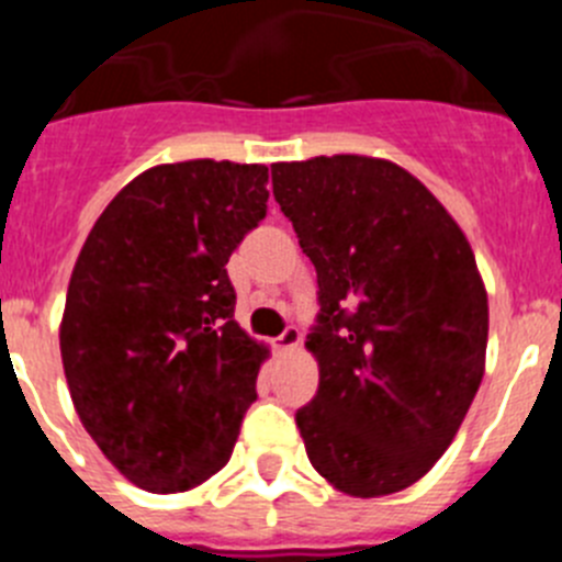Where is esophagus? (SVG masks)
Here are the masks:
<instances>
[{"mask_svg": "<svg viewBox=\"0 0 562 562\" xmlns=\"http://www.w3.org/2000/svg\"><path fill=\"white\" fill-rule=\"evenodd\" d=\"M301 346V329L297 326H286L284 331H281V337H276V349L278 351H292Z\"/></svg>", "mask_w": 562, "mask_h": 562, "instance_id": "1", "label": "esophagus"}]
</instances>
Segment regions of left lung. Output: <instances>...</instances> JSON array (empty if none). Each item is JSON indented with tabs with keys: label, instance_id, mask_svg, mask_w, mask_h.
<instances>
[{
	"label": "left lung",
	"instance_id": "left-lung-1",
	"mask_svg": "<svg viewBox=\"0 0 562 562\" xmlns=\"http://www.w3.org/2000/svg\"><path fill=\"white\" fill-rule=\"evenodd\" d=\"M272 196L321 290L306 340L321 382L295 414L306 456L351 498L400 493L450 448L484 376L473 247L414 173L380 157L276 162Z\"/></svg>",
	"mask_w": 562,
	"mask_h": 562
}]
</instances>
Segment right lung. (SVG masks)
<instances>
[{"label": "right lung", "instance_id": "add662e5", "mask_svg": "<svg viewBox=\"0 0 562 562\" xmlns=\"http://www.w3.org/2000/svg\"><path fill=\"white\" fill-rule=\"evenodd\" d=\"M270 171L186 160L137 173L69 276L61 362L87 434L148 493L220 473L270 357L236 324L227 258L265 220Z\"/></svg>", "mask_w": 562, "mask_h": 562}]
</instances>
